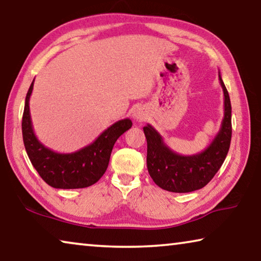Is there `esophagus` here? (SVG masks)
Here are the masks:
<instances>
[{
	"label": "esophagus",
	"mask_w": 261,
	"mask_h": 261,
	"mask_svg": "<svg viewBox=\"0 0 261 261\" xmlns=\"http://www.w3.org/2000/svg\"><path fill=\"white\" fill-rule=\"evenodd\" d=\"M132 117L137 121H145L147 117V113L143 107H137L134 109V112H132Z\"/></svg>",
	"instance_id": "34e87169"
}]
</instances>
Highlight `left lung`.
I'll use <instances>...</instances> for the list:
<instances>
[{"mask_svg":"<svg viewBox=\"0 0 261 261\" xmlns=\"http://www.w3.org/2000/svg\"><path fill=\"white\" fill-rule=\"evenodd\" d=\"M224 95V115L220 130L204 151L193 155L174 152L151 124L144 126L147 140V169L158 187L170 192L187 193L204 188L226 159L231 140V103L219 72Z\"/></svg>","mask_w":261,"mask_h":261,"instance_id":"8db88e82","label":"left lung"}]
</instances>
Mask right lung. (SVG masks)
<instances>
[{
  "instance_id": "obj_1",
  "label": "right lung",
  "mask_w": 261,
  "mask_h": 261,
  "mask_svg": "<svg viewBox=\"0 0 261 261\" xmlns=\"http://www.w3.org/2000/svg\"><path fill=\"white\" fill-rule=\"evenodd\" d=\"M34 79L25 99L21 121L24 146L31 163L45 182L55 189H82L93 185L107 170L116 140L132 126L130 118L117 121L93 143L71 153H59L45 146L35 136L30 113Z\"/></svg>"
}]
</instances>
